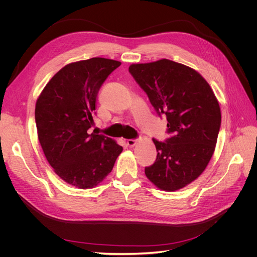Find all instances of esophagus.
<instances>
[{"mask_svg": "<svg viewBox=\"0 0 257 257\" xmlns=\"http://www.w3.org/2000/svg\"><path fill=\"white\" fill-rule=\"evenodd\" d=\"M137 144V141H136V139H127V141H126V145L128 146V147H134L135 145Z\"/></svg>", "mask_w": 257, "mask_h": 257, "instance_id": "obj_1", "label": "esophagus"}]
</instances>
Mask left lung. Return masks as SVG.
<instances>
[{
  "label": "left lung",
  "instance_id": "left-lung-1",
  "mask_svg": "<svg viewBox=\"0 0 257 257\" xmlns=\"http://www.w3.org/2000/svg\"><path fill=\"white\" fill-rule=\"evenodd\" d=\"M128 71L158 113L166 115L170 134L165 143L152 139L158 155L145 174L160 190H180L212 158L221 126L217 98L198 72L172 60L131 64Z\"/></svg>",
  "mask_w": 257,
  "mask_h": 257
}]
</instances>
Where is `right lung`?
Wrapping results in <instances>:
<instances>
[{
    "label": "right lung",
    "instance_id": "obj_1",
    "mask_svg": "<svg viewBox=\"0 0 257 257\" xmlns=\"http://www.w3.org/2000/svg\"><path fill=\"white\" fill-rule=\"evenodd\" d=\"M121 62L92 58L65 65L46 84L35 105L38 141L62 180L92 189L109 174L123 148L89 134L99 88Z\"/></svg>",
    "mask_w": 257,
    "mask_h": 257
}]
</instances>
